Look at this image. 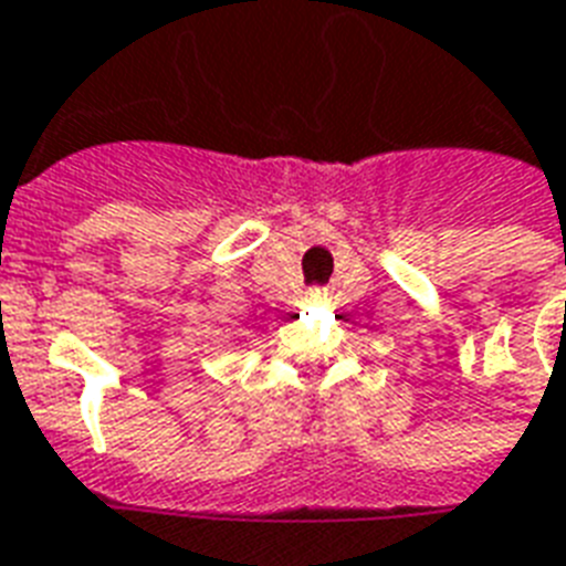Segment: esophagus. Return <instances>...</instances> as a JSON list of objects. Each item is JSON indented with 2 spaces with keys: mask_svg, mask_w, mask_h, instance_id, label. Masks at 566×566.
<instances>
[{
  "mask_svg": "<svg viewBox=\"0 0 566 566\" xmlns=\"http://www.w3.org/2000/svg\"><path fill=\"white\" fill-rule=\"evenodd\" d=\"M306 297H310V301H324V297H327V289L313 286L310 292H306Z\"/></svg>",
  "mask_w": 566,
  "mask_h": 566,
  "instance_id": "esophagus-1",
  "label": "esophagus"
}]
</instances>
